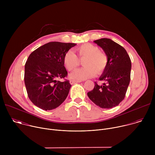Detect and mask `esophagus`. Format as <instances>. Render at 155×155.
Listing matches in <instances>:
<instances>
[{
	"label": "esophagus",
	"instance_id": "obj_1",
	"mask_svg": "<svg viewBox=\"0 0 155 155\" xmlns=\"http://www.w3.org/2000/svg\"><path fill=\"white\" fill-rule=\"evenodd\" d=\"M80 82H81V80H70V83H71V84H74V83H80Z\"/></svg>",
	"mask_w": 155,
	"mask_h": 155
}]
</instances>
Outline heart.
<instances>
[{
    "label": "heart",
    "mask_w": 155,
    "mask_h": 155,
    "mask_svg": "<svg viewBox=\"0 0 155 155\" xmlns=\"http://www.w3.org/2000/svg\"><path fill=\"white\" fill-rule=\"evenodd\" d=\"M79 58L83 60L84 68L79 69L69 75L71 79L83 80L94 77L96 72L101 74L107 68L108 59L107 55L99 51V48L91 43H84L77 48ZM64 63L66 69L69 71L75 70L80 64L76 54L72 51H67L64 57Z\"/></svg>",
    "instance_id": "heart-1"
}]
</instances>
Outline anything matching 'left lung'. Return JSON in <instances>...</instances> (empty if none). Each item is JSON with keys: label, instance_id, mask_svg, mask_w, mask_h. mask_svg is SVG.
<instances>
[{"label": "left lung", "instance_id": "8db88e82", "mask_svg": "<svg viewBox=\"0 0 155 155\" xmlns=\"http://www.w3.org/2000/svg\"><path fill=\"white\" fill-rule=\"evenodd\" d=\"M94 42L107 55L108 63L99 77L104 83L99 85L94 82V89L87 94L101 108H112L124 99L130 79V59L126 50L111 39L103 38Z\"/></svg>", "mask_w": 155, "mask_h": 155}]
</instances>
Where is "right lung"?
I'll return each instance as SVG.
<instances>
[{
    "mask_svg": "<svg viewBox=\"0 0 155 155\" xmlns=\"http://www.w3.org/2000/svg\"><path fill=\"white\" fill-rule=\"evenodd\" d=\"M75 43L51 41L29 56L25 64V83L28 97L37 107L50 110L59 107L68 97L69 81H58L67 77L64 57Z\"/></svg>",
    "mask_w": 155,
    "mask_h": 155,
    "instance_id": "1",
    "label": "right lung"
}]
</instances>
